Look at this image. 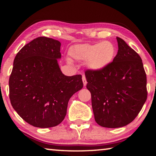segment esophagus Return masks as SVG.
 Here are the masks:
<instances>
[{
  "label": "esophagus",
  "instance_id": "34e87169",
  "mask_svg": "<svg viewBox=\"0 0 156 156\" xmlns=\"http://www.w3.org/2000/svg\"><path fill=\"white\" fill-rule=\"evenodd\" d=\"M83 84H84V86H85L86 84H87V80H86V77H85V76L84 75H83Z\"/></svg>",
  "mask_w": 156,
  "mask_h": 156
}]
</instances>
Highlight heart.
I'll return each mask as SVG.
<instances>
[{"label":"heart","mask_w":156,"mask_h":156,"mask_svg":"<svg viewBox=\"0 0 156 156\" xmlns=\"http://www.w3.org/2000/svg\"><path fill=\"white\" fill-rule=\"evenodd\" d=\"M115 47L112 42L102 41L93 44L76 45L72 51V56L76 60H87L89 67L101 70L109 66L115 56Z\"/></svg>","instance_id":"1"}]
</instances>
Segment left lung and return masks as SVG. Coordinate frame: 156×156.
Masks as SVG:
<instances>
[{"label": "left lung", "mask_w": 156, "mask_h": 156, "mask_svg": "<svg viewBox=\"0 0 156 156\" xmlns=\"http://www.w3.org/2000/svg\"><path fill=\"white\" fill-rule=\"evenodd\" d=\"M118 50L101 70L85 71L96 122L107 128L127 125L138 115L147 98V76L140 56L117 37Z\"/></svg>", "instance_id": "8db88e82"}]
</instances>
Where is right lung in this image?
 Returning <instances> with one entry per match:
<instances>
[{
  "mask_svg": "<svg viewBox=\"0 0 156 156\" xmlns=\"http://www.w3.org/2000/svg\"><path fill=\"white\" fill-rule=\"evenodd\" d=\"M60 43L38 37L16 56L9 80V99L25 122L36 127L57 126L67 114L68 102L83 87L81 75L66 76L57 59Z\"/></svg>",
  "mask_w": 156,
  "mask_h": 156,
  "instance_id": "right-lung-1",
  "label": "right lung"
}]
</instances>
